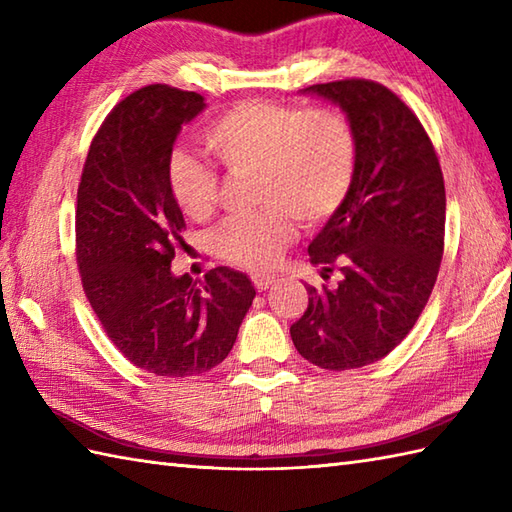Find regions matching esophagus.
Listing matches in <instances>:
<instances>
[{"mask_svg": "<svg viewBox=\"0 0 512 512\" xmlns=\"http://www.w3.org/2000/svg\"><path fill=\"white\" fill-rule=\"evenodd\" d=\"M275 277L273 275H255L253 277V286L259 290V292H262V290H268L270 286H273L275 284Z\"/></svg>", "mask_w": 512, "mask_h": 512, "instance_id": "esophagus-1", "label": "esophagus"}]
</instances>
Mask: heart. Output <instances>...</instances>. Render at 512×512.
Returning a JSON list of instances; mask_svg holds the SVG:
<instances>
[{
    "label": "heart",
    "instance_id": "1",
    "mask_svg": "<svg viewBox=\"0 0 512 512\" xmlns=\"http://www.w3.org/2000/svg\"><path fill=\"white\" fill-rule=\"evenodd\" d=\"M202 143L233 173L255 171V193L264 206L231 217L213 242L228 264L266 270L295 235V214L317 226L341 209L358 167V136L339 110L244 101L202 129ZM169 187L180 211L195 222L213 215L220 176L189 154L169 162Z\"/></svg>",
    "mask_w": 512,
    "mask_h": 512
}]
</instances>
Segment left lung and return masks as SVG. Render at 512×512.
Instances as JSON below:
<instances>
[{"label":"left lung","instance_id":"left-lung-1","mask_svg":"<svg viewBox=\"0 0 512 512\" xmlns=\"http://www.w3.org/2000/svg\"><path fill=\"white\" fill-rule=\"evenodd\" d=\"M339 105L358 136L354 187L308 246L323 279L308 284V308L290 325L297 352L343 372L387 356L416 325L444 253V178L418 116L385 85L343 79L310 85Z\"/></svg>","mask_w":512,"mask_h":512}]
</instances>
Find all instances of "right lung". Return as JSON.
<instances>
[{
    "label": "right lung",
    "mask_w": 512,
    "mask_h": 512,
    "mask_svg": "<svg viewBox=\"0 0 512 512\" xmlns=\"http://www.w3.org/2000/svg\"><path fill=\"white\" fill-rule=\"evenodd\" d=\"M204 99L154 83L107 114L76 193V264L85 297L121 354L156 376H198L233 350L255 288L217 266L193 281L171 262L184 217L169 187L173 143Z\"/></svg>",
    "instance_id": "add662e5"
}]
</instances>
